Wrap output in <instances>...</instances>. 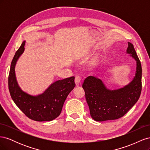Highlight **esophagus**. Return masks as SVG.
<instances>
[{
    "label": "esophagus",
    "mask_w": 150,
    "mask_h": 150,
    "mask_svg": "<svg viewBox=\"0 0 150 150\" xmlns=\"http://www.w3.org/2000/svg\"><path fill=\"white\" fill-rule=\"evenodd\" d=\"M74 82L76 83V86H79L81 82V78L79 76H76L75 77V80H74Z\"/></svg>",
    "instance_id": "34e87169"
}]
</instances>
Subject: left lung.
Returning a JSON list of instances; mask_svg holds the SVG:
<instances>
[{"label":"left lung","mask_w":150,"mask_h":150,"mask_svg":"<svg viewBox=\"0 0 150 150\" xmlns=\"http://www.w3.org/2000/svg\"><path fill=\"white\" fill-rule=\"evenodd\" d=\"M128 43L126 54L137 62L135 76L133 80L122 88L117 89L107 88L101 79L90 76L83 84L90 115L96 121L120 118L123 116L140 96L142 91V68L133 45Z\"/></svg>","instance_id":"obj_1"}]
</instances>
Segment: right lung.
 <instances>
[{
    "mask_svg": "<svg viewBox=\"0 0 150 150\" xmlns=\"http://www.w3.org/2000/svg\"><path fill=\"white\" fill-rule=\"evenodd\" d=\"M25 40L22 42L11 62L8 76V89L13 102L25 115L36 121H49L60 115L68 94L75 87L74 77L57 80L44 91L31 95L22 90L17 83L15 67L24 51Z\"/></svg>",
    "mask_w": 150,
    "mask_h": 150,
    "instance_id": "add662e5",
    "label": "right lung"
}]
</instances>
